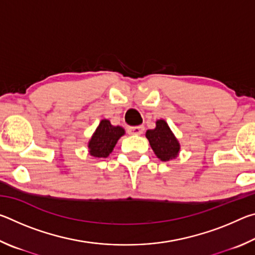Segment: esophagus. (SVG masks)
<instances>
[{
	"mask_svg": "<svg viewBox=\"0 0 255 255\" xmlns=\"http://www.w3.org/2000/svg\"><path fill=\"white\" fill-rule=\"evenodd\" d=\"M144 130H145L144 126H135V127L128 128V132L130 133V135H140V133L144 132Z\"/></svg>",
	"mask_w": 255,
	"mask_h": 255,
	"instance_id": "esophagus-1",
	"label": "esophagus"
}]
</instances>
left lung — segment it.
Instances as JSON below:
<instances>
[{
	"instance_id": "obj_1",
	"label": "left lung",
	"mask_w": 255,
	"mask_h": 255,
	"mask_svg": "<svg viewBox=\"0 0 255 255\" xmlns=\"http://www.w3.org/2000/svg\"><path fill=\"white\" fill-rule=\"evenodd\" d=\"M146 138L156 156L163 162L173 159L180 152V144L165 120L159 119L156 127L146 131Z\"/></svg>"
}]
</instances>
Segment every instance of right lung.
<instances>
[{
  "label": "right lung",
  "mask_w": 255,
  "mask_h": 255,
  "mask_svg": "<svg viewBox=\"0 0 255 255\" xmlns=\"http://www.w3.org/2000/svg\"><path fill=\"white\" fill-rule=\"evenodd\" d=\"M125 135V129L112 126L108 119H103L89 140V152L94 157H108L114 150L118 139Z\"/></svg>",
  "instance_id": "1"
}]
</instances>
